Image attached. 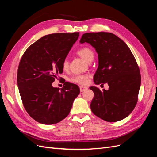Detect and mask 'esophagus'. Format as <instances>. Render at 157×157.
Returning <instances> with one entry per match:
<instances>
[{
    "label": "esophagus",
    "mask_w": 157,
    "mask_h": 157,
    "mask_svg": "<svg viewBox=\"0 0 157 157\" xmlns=\"http://www.w3.org/2000/svg\"><path fill=\"white\" fill-rule=\"evenodd\" d=\"M79 88H80V92H84V91H85V90L88 89V88H87V87H86V86H80V87H79Z\"/></svg>",
    "instance_id": "1"
}]
</instances>
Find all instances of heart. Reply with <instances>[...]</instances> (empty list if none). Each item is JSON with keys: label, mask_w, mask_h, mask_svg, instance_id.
Segmentation results:
<instances>
[{"label": "heart", "mask_w": 157, "mask_h": 157, "mask_svg": "<svg viewBox=\"0 0 157 157\" xmlns=\"http://www.w3.org/2000/svg\"><path fill=\"white\" fill-rule=\"evenodd\" d=\"M77 54L85 61H88V62H89L90 60L93 59L94 56V53L93 50L88 46H84V47H82V48H79L77 50ZM68 67H69V61H68V59L66 58L63 61L62 68L64 70H66L68 68ZM69 80L71 82H72L73 84L84 85L88 83V75H75L73 77L70 78Z\"/></svg>", "instance_id": "obj_1"}]
</instances>
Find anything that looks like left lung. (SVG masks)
<instances>
[{"instance_id": "8db88e82", "label": "left lung", "mask_w": 157, "mask_h": 157, "mask_svg": "<svg viewBox=\"0 0 157 157\" xmlns=\"http://www.w3.org/2000/svg\"><path fill=\"white\" fill-rule=\"evenodd\" d=\"M87 42L98 54V67L94 77L96 84H108L109 90L92 86V113L107 122L128 117L135 108L141 85V75L134 55L125 42L111 33H86L80 40Z\"/></svg>"}]
</instances>
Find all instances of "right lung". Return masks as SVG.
Masks as SVG:
<instances>
[{"label":"right lung","mask_w":157,"mask_h":157,"mask_svg":"<svg viewBox=\"0 0 157 157\" xmlns=\"http://www.w3.org/2000/svg\"><path fill=\"white\" fill-rule=\"evenodd\" d=\"M78 36V32L47 35L22 56L17 74L19 91L27 113L41 124H53L64 119L80 93L77 85L67 82L61 90L52 86L63 73V61Z\"/></svg>","instance_id":"right-lung-1"}]
</instances>
